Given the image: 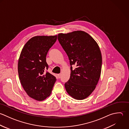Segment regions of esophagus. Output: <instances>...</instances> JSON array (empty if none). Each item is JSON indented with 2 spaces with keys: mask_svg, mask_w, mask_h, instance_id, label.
I'll return each instance as SVG.
<instances>
[{
  "mask_svg": "<svg viewBox=\"0 0 129 129\" xmlns=\"http://www.w3.org/2000/svg\"><path fill=\"white\" fill-rule=\"evenodd\" d=\"M61 74H58V77L59 78H60L61 77Z\"/></svg>",
  "mask_w": 129,
  "mask_h": 129,
  "instance_id": "1",
  "label": "esophagus"
}]
</instances>
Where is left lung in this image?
<instances>
[{
  "label": "left lung",
  "instance_id": "left-lung-1",
  "mask_svg": "<svg viewBox=\"0 0 129 129\" xmlns=\"http://www.w3.org/2000/svg\"><path fill=\"white\" fill-rule=\"evenodd\" d=\"M58 41L70 60L71 73L65 83L69 95L77 100L89 96L96 87L101 76L102 56L96 43L87 33L76 30L58 35ZM77 68L72 69V65Z\"/></svg>",
  "mask_w": 129,
  "mask_h": 129
}]
</instances>
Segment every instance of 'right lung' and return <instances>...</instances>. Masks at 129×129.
<instances>
[{
	"label": "right lung",
	"instance_id": "right-lung-1",
	"mask_svg": "<svg viewBox=\"0 0 129 129\" xmlns=\"http://www.w3.org/2000/svg\"><path fill=\"white\" fill-rule=\"evenodd\" d=\"M57 39V35L34 37L24 45L19 56L18 73L20 83L27 94L38 101L50 95L56 81L54 76L46 71V56Z\"/></svg>",
	"mask_w": 129,
	"mask_h": 129
}]
</instances>
